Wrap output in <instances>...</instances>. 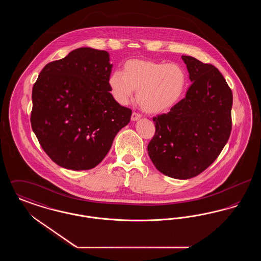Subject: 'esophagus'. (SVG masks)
Listing matches in <instances>:
<instances>
[{
	"label": "esophagus",
	"mask_w": 261,
	"mask_h": 261,
	"mask_svg": "<svg viewBox=\"0 0 261 261\" xmlns=\"http://www.w3.org/2000/svg\"><path fill=\"white\" fill-rule=\"evenodd\" d=\"M141 118V115L139 114V113H137V112H133L132 113V115H131V120L132 121H137V120H139Z\"/></svg>",
	"instance_id": "34e87169"
}]
</instances>
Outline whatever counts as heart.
Segmentation results:
<instances>
[{"label":"heart","mask_w":261,"mask_h":261,"mask_svg":"<svg viewBox=\"0 0 261 261\" xmlns=\"http://www.w3.org/2000/svg\"><path fill=\"white\" fill-rule=\"evenodd\" d=\"M109 85L120 105H126L137 91V100L144 111L159 114L169 112L183 98L187 74L177 63L130 60L122 72L111 74Z\"/></svg>","instance_id":"heart-1"}]
</instances>
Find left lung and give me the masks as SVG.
Listing matches in <instances>:
<instances>
[{"label": "left lung", "mask_w": 261, "mask_h": 261, "mask_svg": "<svg viewBox=\"0 0 261 261\" xmlns=\"http://www.w3.org/2000/svg\"><path fill=\"white\" fill-rule=\"evenodd\" d=\"M192 85L170 112L153 117L149 159L162 174L190 179L205 170L223 149L232 129V91L208 63L182 56Z\"/></svg>", "instance_id": "8db88e82"}]
</instances>
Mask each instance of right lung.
Here are the masks:
<instances>
[{
	"instance_id": "obj_1",
	"label": "right lung",
	"mask_w": 261,
	"mask_h": 261,
	"mask_svg": "<svg viewBox=\"0 0 261 261\" xmlns=\"http://www.w3.org/2000/svg\"><path fill=\"white\" fill-rule=\"evenodd\" d=\"M106 50L79 48L48 63L32 89V130L50 160L71 170L97 166L132 111L112 97Z\"/></svg>"
}]
</instances>
